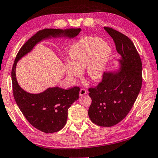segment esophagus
Instances as JSON below:
<instances>
[{"mask_svg":"<svg viewBox=\"0 0 158 158\" xmlns=\"http://www.w3.org/2000/svg\"><path fill=\"white\" fill-rule=\"evenodd\" d=\"M87 94L86 89H84V88H81V90H80V96H82V95H84V94Z\"/></svg>","mask_w":158,"mask_h":158,"instance_id":"esophagus-1","label":"esophagus"}]
</instances>
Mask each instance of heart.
<instances>
[{
  "instance_id": "heart-1",
  "label": "heart",
  "mask_w": 158,
  "mask_h": 158,
  "mask_svg": "<svg viewBox=\"0 0 158 158\" xmlns=\"http://www.w3.org/2000/svg\"><path fill=\"white\" fill-rule=\"evenodd\" d=\"M110 53V47L101 39L85 36L70 47V61L65 64V71L71 78L75 79L81 76L85 69L87 78L98 81L103 76Z\"/></svg>"
}]
</instances>
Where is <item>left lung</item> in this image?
Instances as JSON below:
<instances>
[{
  "mask_svg": "<svg viewBox=\"0 0 158 158\" xmlns=\"http://www.w3.org/2000/svg\"><path fill=\"white\" fill-rule=\"evenodd\" d=\"M121 55L118 73H106L102 81L89 87L92 103L88 115L99 127H113L122 121L131 110L142 86V62L131 40L120 31L104 27Z\"/></svg>",
  "mask_w": 158,
  "mask_h": 158,
  "instance_id": "1",
  "label": "left lung"
}]
</instances>
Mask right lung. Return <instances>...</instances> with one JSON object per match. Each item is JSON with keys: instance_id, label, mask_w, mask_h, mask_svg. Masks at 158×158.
Wrapping results in <instances>:
<instances>
[{"instance_id": "1", "label": "right lung", "mask_w": 158, "mask_h": 158, "mask_svg": "<svg viewBox=\"0 0 158 158\" xmlns=\"http://www.w3.org/2000/svg\"><path fill=\"white\" fill-rule=\"evenodd\" d=\"M81 29H44L29 39L19 51L12 69L13 96L18 107L26 119L37 129L46 133H55L62 129L66 123L68 110L79 98L80 87L75 86L68 89L59 87H50L40 94H30L23 90L16 80V64L36 44L51 37H75Z\"/></svg>"}]
</instances>
